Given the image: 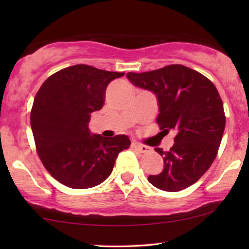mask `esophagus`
Here are the masks:
<instances>
[{
  "mask_svg": "<svg viewBox=\"0 0 249 249\" xmlns=\"http://www.w3.org/2000/svg\"><path fill=\"white\" fill-rule=\"evenodd\" d=\"M132 147H133V148L136 149V150L140 151V153H149V151H151L150 147L145 146V145H142V144H140V142H132Z\"/></svg>",
  "mask_w": 249,
  "mask_h": 249,
  "instance_id": "esophagus-1",
  "label": "esophagus"
}]
</instances>
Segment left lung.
Returning a JSON list of instances; mask_svg holds the SVG:
<instances>
[{"instance_id":"1","label":"left lung","mask_w":249,"mask_h":249,"mask_svg":"<svg viewBox=\"0 0 249 249\" xmlns=\"http://www.w3.org/2000/svg\"><path fill=\"white\" fill-rule=\"evenodd\" d=\"M135 87L157 98V123L166 134L176 133L169 151L155 148L163 159V169L150 175L154 187L177 192L196 182L212 165L225 128L223 102L216 88L197 71L170 65L149 72H128Z\"/></svg>"}]
</instances>
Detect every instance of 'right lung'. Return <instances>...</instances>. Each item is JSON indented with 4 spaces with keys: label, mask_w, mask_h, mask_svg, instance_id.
Here are the masks:
<instances>
[{
    "label": "right lung",
    "mask_w": 249,
    "mask_h": 249,
    "mask_svg": "<svg viewBox=\"0 0 249 249\" xmlns=\"http://www.w3.org/2000/svg\"><path fill=\"white\" fill-rule=\"evenodd\" d=\"M87 65L62 69L46 80L34 99L31 126L46 169L72 189L102 183L130 141L126 135L103 137L89 129L91 113L100 111L108 83L123 77Z\"/></svg>",
    "instance_id": "right-lung-1"
}]
</instances>
